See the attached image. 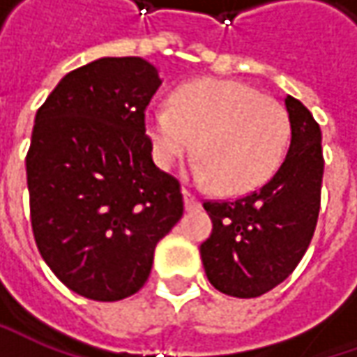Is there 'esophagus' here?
Masks as SVG:
<instances>
[{
    "instance_id": "34e87169",
    "label": "esophagus",
    "mask_w": 357,
    "mask_h": 357,
    "mask_svg": "<svg viewBox=\"0 0 357 357\" xmlns=\"http://www.w3.org/2000/svg\"><path fill=\"white\" fill-rule=\"evenodd\" d=\"M183 197H185V208L186 211H197L200 206V200L192 195V192H188V190H183Z\"/></svg>"
}]
</instances>
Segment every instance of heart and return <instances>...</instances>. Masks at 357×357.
Listing matches in <instances>:
<instances>
[{
  "mask_svg": "<svg viewBox=\"0 0 357 357\" xmlns=\"http://www.w3.org/2000/svg\"><path fill=\"white\" fill-rule=\"evenodd\" d=\"M146 135L169 171L195 146L190 174L227 195H244L278 171L290 141V119L276 99L238 81L202 79L174 91L171 109L146 115Z\"/></svg>",
  "mask_w": 357,
  "mask_h": 357,
  "instance_id": "b5f03b06",
  "label": "heart"
}]
</instances>
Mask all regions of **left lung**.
<instances>
[{"label":"left lung","mask_w":357,"mask_h":357,"mask_svg":"<svg viewBox=\"0 0 357 357\" xmlns=\"http://www.w3.org/2000/svg\"><path fill=\"white\" fill-rule=\"evenodd\" d=\"M290 149L260 190L232 202H204L213 234L200 244L206 278L218 292L256 298L276 288L298 266L320 213L322 130L292 95L284 99Z\"/></svg>","instance_id":"left-lung-1"}]
</instances>
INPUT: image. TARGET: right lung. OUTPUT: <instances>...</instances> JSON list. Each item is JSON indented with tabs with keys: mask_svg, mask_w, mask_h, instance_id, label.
I'll return each instance as SVG.
<instances>
[{
	"mask_svg": "<svg viewBox=\"0 0 357 357\" xmlns=\"http://www.w3.org/2000/svg\"><path fill=\"white\" fill-rule=\"evenodd\" d=\"M160 83L143 57H101L63 77L35 115L25 158L35 242L83 298L139 292L158 240L185 211L178 181L158 171L144 135Z\"/></svg>",
	"mask_w": 357,
	"mask_h": 357,
	"instance_id": "add662e5",
	"label": "right lung"
}]
</instances>
